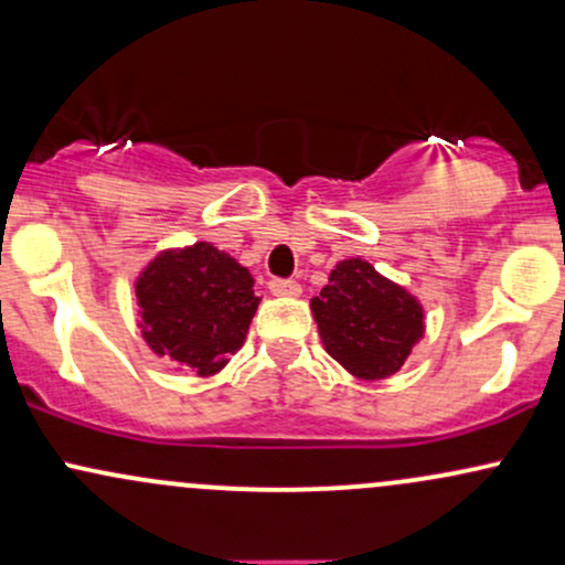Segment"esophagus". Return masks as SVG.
<instances>
[{"mask_svg":"<svg viewBox=\"0 0 565 565\" xmlns=\"http://www.w3.org/2000/svg\"><path fill=\"white\" fill-rule=\"evenodd\" d=\"M268 289L274 291L276 297H300L302 295L300 284L289 281V278H274V281L268 284Z\"/></svg>","mask_w":565,"mask_h":565,"instance_id":"1","label":"esophagus"}]
</instances>
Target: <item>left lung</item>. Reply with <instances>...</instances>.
<instances>
[{
  "instance_id": "1",
  "label": "left lung",
  "mask_w": 565,
  "mask_h": 565,
  "mask_svg": "<svg viewBox=\"0 0 565 565\" xmlns=\"http://www.w3.org/2000/svg\"><path fill=\"white\" fill-rule=\"evenodd\" d=\"M323 348L355 380H387L425 337V308L412 291L350 257L310 300Z\"/></svg>"
}]
</instances>
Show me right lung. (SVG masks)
I'll use <instances>...</instances> for the list:
<instances>
[{"label":"right lung","instance_id":"right-lung-1","mask_svg":"<svg viewBox=\"0 0 565 565\" xmlns=\"http://www.w3.org/2000/svg\"><path fill=\"white\" fill-rule=\"evenodd\" d=\"M135 300L146 345L201 380L242 350L260 305L249 270L210 242L159 252L135 278Z\"/></svg>","mask_w":565,"mask_h":565}]
</instances>
